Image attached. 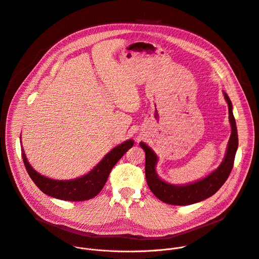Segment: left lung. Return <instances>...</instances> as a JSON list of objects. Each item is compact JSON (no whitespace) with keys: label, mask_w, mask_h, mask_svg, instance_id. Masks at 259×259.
<instances>
[{"label":"left lung","mask_w":259,"mask_h":259,"mask_svg":"<svg viewBox=\"0 0 259 259\" xmlns=\"http://www.w3.org/2000/svg\"><path fill=\"white\" fill-rule=\"evenodd\" d=\"M224 95L229 106V120L231 123L232 133L223 162L204 178L186 184H173L163 180L156 170V166L159 161L158 156L146 143L142 141L139 143L145 152V178L147 186L150 187L153 194L162 202L178 206H186L201 202L213 196L228 179L234 166L239 140L236 120L233 114L232 101L226 92H224Z\"/></svg>","instance_id":"obj_1"}]
</instances>
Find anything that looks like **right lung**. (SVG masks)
Instances as JSON below:
<instances>
[{
    "mask_svg": "<svg viewBox=\"0 0 259 259\" xmlns=\"http://www.w3.org/2000/svg\"><path fill=\"white\" fill-rule=\"evenodd\" d=\"M21 140V135H20ZM21 143V141H20ZM134 144L133 139H128L107 153L103 159L87 174L68 180H57L46 177L36 172L25 156L21 144V155L26 171L34 184L44 194L64 201L80 202L94 198L103 189L108 175L117 162L131 149Z\"/></svg>",
    "mask_w": 259,
    "mask_h": 259,
    "instance_id": "add662e5",
    "label": "right lung"
}]
</instances>
